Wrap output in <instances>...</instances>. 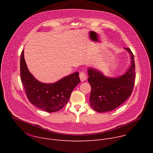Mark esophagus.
<instances>
[{
	"label": "esophagus",
	"mask_w": 153,
	"mask_h": 153,
	"mask_svg": "<svg viewBox=\"0 0 153 153\" xmlns=\"http://www.w3.org/2000/svg\"><path fill=\"white\" fill-rule=\"evenodd\" d=\"M79 77L81 82H83L86 79V76L84 72H80L79 74Z\"/></svg>",
	"instance_id": "esophagus-1"
}]
</instances>
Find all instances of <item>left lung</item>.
<instances>
[{
  "label": "left lung",
  "mask_w": 153,
  "mask_h": 153,
  "mask_svg": "<svg viewBox=\"0 0 153 153\" xmlns=\"http://www.w3.org/2000/svg\"><path fill=\"white\" fill-rule=\"evenodd\" d=\"M125 49L130 54L131 65L123 75L110 78L93 68L88 70V80L91 86L89 101L90 106L97 112L103 113L114 110L132 94L136 79L134 58L130 48Z\"/></svg>",
  "instance_id": "left-lung-1"
}]
</instances>
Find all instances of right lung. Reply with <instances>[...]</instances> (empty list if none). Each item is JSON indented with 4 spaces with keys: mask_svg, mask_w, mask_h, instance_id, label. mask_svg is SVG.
Instances as JSON below:
<instances>
[{
    "mask_svg": "<svg viewBox=\"0 0 153 153\" xmlns=\"http://www.w3.org/2000/svg\"><path fill=\"white\" fill-rule=\"evenodd\" d=\"M24 51L20 61V79L29 101L41 110L54 113L66 105L75 87L80 82L79 72L66 76L54 83H43L29 72Z\"/></svg>",
    "mask_w": 153,
    "mask_h": 153,
    "instance_id": "add662e5",
    "label": "right lung"
}]
</instances>
